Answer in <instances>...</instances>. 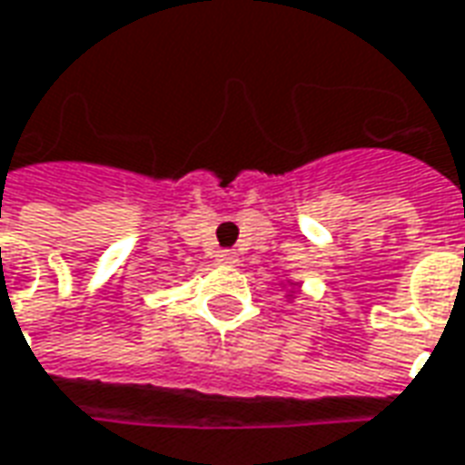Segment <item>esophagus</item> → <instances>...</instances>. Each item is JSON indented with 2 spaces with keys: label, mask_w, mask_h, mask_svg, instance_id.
<instances>
[{
  "label": "esophagus",
  "mask_w": 465,
  "mask_h": 465,
  "mask_svg": "<svg viewBox=\"0 0 465 465\" xmlns=\"http://www.w3.org/2000/svg\"><path fill=\"white\" fill-rule=\"evenodd\" d=\"M216 259H219V264H226V266L239 264V254H236V252H232V249H222V252L216 254Z\"/></svg>",
  "instance_id": "34e87169"
}]
</instances>
